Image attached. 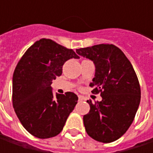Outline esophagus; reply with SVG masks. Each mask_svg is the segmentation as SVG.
<instances>
[{
  "label": "esophagus",
  "mask_w": 153,
  "mask_h": 153,
  "mask_svg": "<svg viewBox=\"0 0 153 153\" xmlns=\"http://www.w3.org/2000/svg\"><path fill=\"white\" fill-rule=\"evenodd\" d=\"M78 100H79L80 101H81V100H84V97L82 96V95H78Z\"/></svg>",
  "instance_id": "1"
}]
</instances>
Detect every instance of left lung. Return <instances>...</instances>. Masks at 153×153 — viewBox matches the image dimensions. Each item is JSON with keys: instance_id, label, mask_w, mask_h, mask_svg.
I'll return each mask as SVG.
<instances>
[{"instance_id": "left-lung-1", "label": "left lung", "mask_w": 153, "mask_h": 153, "mask_svg": "<svg viewBox=\"0 0 153 153\" xmlns=\"http://www.w3.org/2000/svg\"><path fill=\"white\" fill-rule=\"evenodd\" d=\"M76 53L94 63L92 93H100L102 97L94 103L87 100L90 105L89 112L83 116L87 134L100 142L115 141L130 127L140 102L136 73L123 51L114 45H94L76 49Z\"/></svg>"}]
</instances>
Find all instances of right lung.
I'll list each match as a JSON object with an SVG mask.
<instances>
[{
	"label": "right lung",
	"mask_w": 153,
	"mask_h": 153,
	"mask_svg": "<svg viewBox=\"0 0 153 153\" xmlns=\"http://www.w3.org/2000/svg\"><path fill=\"white\" fill-rule=\"evenodd\" d=\"M79 57L50 39L42 38L22 56L13 76V105L24 128L35 137L48 139L61 132L78 97L72 92L53 94L52 82L65 62Z\"/></svg>",
	"instance_id": "add662e5"
}]
</instances>
